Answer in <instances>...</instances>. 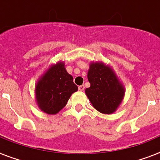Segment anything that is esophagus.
I'll use <instances>...</instances> for the list:
<instances>
[{
    "mask_svg": "<svg viewBox=\"0 0 160 160\" xmlns=\"http://www.w3.org/2000/svg\"><path fill=\"white\" fill-rule=\"evenodd\" d=\"M78 90L80 91V92H83L84 91V86H79L78 87Z\"/></svg>",
    "mask_w": 160,
    "mask_h": 160,
    "instance_id": "34e87169",
    "label": "esophagus"
}]
</instances>
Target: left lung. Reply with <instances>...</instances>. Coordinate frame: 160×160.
<instances>
[{"label":"left lung","instance_id":"8db88e82","mask_svg":"<svg viewBox=\"0 0 160 160\" xmlns=\"http://www.w3.org/2000/svg\"><path fill=\"white\" fill-rule=\"evenodd\" d=\"M90 88L85 93L92 106L101 113L117 110L125 94V88L113 68L101 61L90 63L88 72Z\"/></svg>","mask_w":160,"mask_h":160}]
</instances>
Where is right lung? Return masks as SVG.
Listing matches in <instances>:
<instances>
[{"instance_id": "1", "label": "right lung", "mask_w": 160, "mask_h": 160, "mask_svg": "<svg viewBox=\"0 0 160 160\" xmlns=\"http://www.w3.org/2000/svg\"><path fill=\"white\" fill-rule=\"evenodd\" d=\"M78 88L72 75L67 72L64 62L51 64L39 78L35 87V101L42 112L47 114L59 113Z\"/></svg>"}]
</instances>
